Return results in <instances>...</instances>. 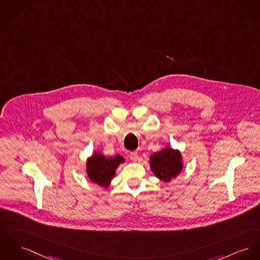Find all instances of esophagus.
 <instances>
[{"label": "esophagus", "instance_id": "34e87169", "mask_svg": "<svg viewBox=\"0 0 260 260\" xmlns=\"http://www.w3.org/2000/svg\"><path fill=\"white\" fill-rule=\"evenodd\" d=\"M129 157L133 160V161H136L138 159V153L137 152H131L129 154Z\"/></svg>", "mask_w": 260, "mask_h": 260}]
</instances>
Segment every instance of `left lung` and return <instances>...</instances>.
Returning a JSON list of instances; mask_svg holds the SVG:
<instances>
[{"label": "left lung", "mask_w": 260, "mask_h": 260, "mask_svg": "<svg viewBox=\"0 0 260 260\" xmlns=\"http://www.w3.org/2000/svg\"><path fill=\"white\" fill-rule=\"evenodd\" d=\"M151 169L156 177L166 182L172 180L182 169L181 156L178 151L166 148L150 156Z\"/></svg>", "instance_id": "left-lung-1"}]
</instances>
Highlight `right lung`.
<instances>
[{
    "label": "right lung",
    "mask_w": 260,
    "mask_h": 260,
    "mask_svg": "<svg viewBox=\"0 0 260 260\" xmlns=\"http://www.w3.org/2000/svg\"><path fill=\"white\" fill-rule=\"evenodd\" d=\"M124 161L121 156L105 157L102 154H93L87 160V175L92 182L107 187L115 174V170Z\"/></svg>",
    "instance_id": "1"
}]
</instances>
